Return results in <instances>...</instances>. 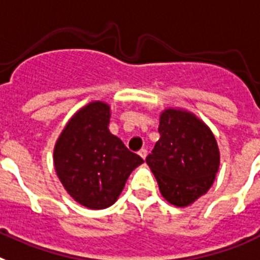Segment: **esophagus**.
I'll return each mask as SVG.
<instances>
[{"mask_svg": "<svg viewBox=\"0 0 260 260\" xmlns=\"http://www.w3.org/2000/svg\"><path fill=\"white\" fill-rule=\"evenodd\" d=\"M139 154H140V157L143 158V159H145L146 155H148V150H146V149H141V150L139 152Z\"/></svg>", "mask_w": 260, "mask_h": 260, "instance_id": "34e87169", "label": "esophagus"}]
</instances>
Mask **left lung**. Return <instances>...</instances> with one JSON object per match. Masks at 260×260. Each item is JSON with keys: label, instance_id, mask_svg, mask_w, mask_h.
<instances>
[{"label": "left lung", "instance_id": "8db88e82", "mask_svg": "<svg viewBox=\"0 0 260 260\" xmlns=\"http://www.w3.org/2000/svg\"><path fill=\"white\" fill-rule=\"evenodd\" d=\"M158 132L146 164L162 196L175 207H187L213 184L220 166L217 141L204 121L178 108L162 112Z\"/></svg>", "mask_w": 260, "mask_h": 260}]
</instances>
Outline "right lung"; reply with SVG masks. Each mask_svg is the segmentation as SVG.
Here are the masks:
<instances>
[{
    "label": "right lung",
    "mask_w": 260,
    "mask_h": 260,
    "mask_svg": "<svg viewBox=\"0 0 260 260\" xmlns=\"http://www.w3.org/2000/svg\"><path fill=\"white\" fill-rule=\"evenodd\" d=\"M110 106L95 101L76 112L56 141L53 164L67 192L90 209L114 204L144 159L110 129Z\"/></svg>",
    "instance_id": "add662e5"
}]
</instances>
